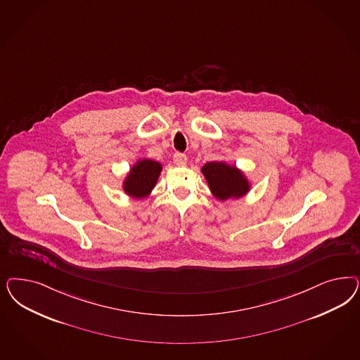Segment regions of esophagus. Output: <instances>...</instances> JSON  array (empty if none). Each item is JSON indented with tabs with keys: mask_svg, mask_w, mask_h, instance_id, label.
<instances>
[{
	"mask_svg": "<svg viewBox=\"0 0 360 360\" xmlns=\"http://www.w3.org/2000/svg\"><path fill=\"white\" fill-rule=\"evenodd\" d=\"M186 160H188V158H186V155H184V153H180V152L174 153V164H177V165H184V164H186Z\"/></svg>",
	"mask_w": 360,
	"mask_h": 360,
	"instance_id": "esophagus-1",
	"label": "esophagus"
}]
</instances>
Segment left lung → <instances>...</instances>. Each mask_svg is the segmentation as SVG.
I'll use <instances>...</instances> for the list:
<instances>
[{
  "instance_id": "8db88e82",
  "label": "left lung",
  "mask_w": 360,
  "mask_h": 360,
  "mask_svg": "<svg viewBox=\"0 0 360 360\" xmlns=\"http://www.w3.org/2000/svg\"><path fill=\"white\" fill-rule=\"evenodd\" d=\"M201 172L208 183L210 192L220 201L243 198L250 189L246 176L236 165L224 162H207L201 168Z\"/></svg>"
}]
</instances>
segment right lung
Listing matches in <instances>:
<instances>
[{
	"label": "right lung",
	"instance_id": "right-lung-1",
	"mask_svg": "<svg viewBox=\"0 0 360 360\" xmlns=\"http://www.w3.org/2000/svg\"><path fill=\"white\" fill-rule=\"evenodd\" d=\"M162 167L159 162L151 159H141L132 165L129 174L124 179L123 189L128 196L134 198H146L150 196L156 186Z\"/></svg>",
	"mask_w": 360,
	"mask_h": 360
}]
</instances>
